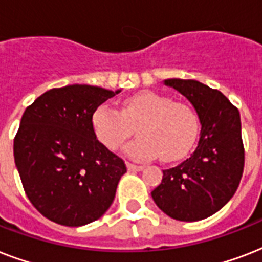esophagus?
Wrapping results in <instances>:
<instances>
[{
	"label": "esophagus",
	"mask_w": 262,
	"mask_h": 262,
	"mask_svg": "<svg viewBox=\"0 0 262 262\" xmlns=\"http://www.w3.org/2000/svg\"><path fill=\"white\" fill-rule=\"evenodd\" d=\"M126 166L129 171H141V170H144V166H137V164L133 163H127Z\"/></svg>",
	"instance_id": "1"
}]
</instances>
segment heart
<instances>
[{
    "label": "heart",
    "mask_w": 262,
    "mask_h": 262,
    "mask_svg": "<svg viewBox=\"0 0 262 262\" xmlns=\"http://www.w3.org/2000/svg\"><path fill=\"white\" fill-rule=\"evenodd\" d=\"M137 127L140 137L126 147L133 159L159 155L166 162L186 155L197 136V117L185 103L166 95L140 92L122 103L121 113L102 104L92 114L95 136L106 148L115 151Z\"/></svg>",
    "instance_id": "b5f03b06"
}]
</instances>
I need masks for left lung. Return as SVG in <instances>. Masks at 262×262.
<instances>
[{
	"label": "left lung",
	"mask_w": 262,
	"mask_h": 262,
	"mask_svg": "<svg viewBox=\"0 0 262 262\" xmlns=\"http://www.w3.org/2000/svg\"><path fill=\"white\" fill-rule=\"evenodd\" d=\"M193 104L201 123L197 148L177 167L163 170L152 190L162 211L181 222H197L222 209L238 189L245 166L239 111L220 91L195 80L168 79Z\"/></svg>",
	"instance_id": "1"
}]
</instances>
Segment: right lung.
<instances>
[{
	"label": "right lung",
	"mask_w": 262,
	"mask_h": 262,
	"mask_svg": "<svg viewBox=\"0 0 262 262\" xmlns=\"http://www.w3.org/2000/svg\"><path fill=\"white\" fill-rule=\"evenodd\" d=\"M118 92L87 84L53 88L24 111L14 163L31 204L51 222L80 227L110 208L126 166L96 139L92 114Z\"/></svg>",
	"instance_id": "obj_1"
}]
</instances>
